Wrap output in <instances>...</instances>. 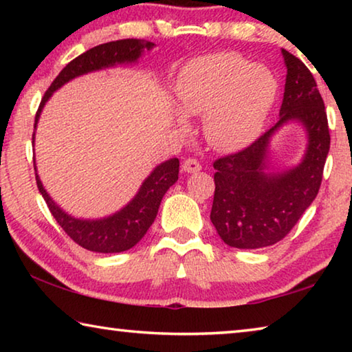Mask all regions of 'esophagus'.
Wrapping results in <instances>:
<instances>
[{"mask_svg": "<svg viewBox=\"0 0 352 352\" xmlns=\"http://www.w3.org/2000/svg\"><path fill=\"white\" fill-rule=\"evenodd\" d=\"M182 169L186 174H194V172H199L201 169V164L195 158H186L182 164Z\"/></svg>", "mask_w": 352, "mask_h": 352, "instance_id": "esophagus-1", "label": "esophagus"}]
</instances>
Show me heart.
<instances>
[{
	"instance_id": "heart-1",
	"label": "heart",
	"mask_w": 352,
	"mask_h": 352,
	"mask_svg": "<svg viewBox=\"0 0 352 352\" xmlns=\"http://www.w3.org/2000/svg\"><path fill=\"white\" fill-rule=\"evenodd\" d=\"M278 91L262 65L236 52L197 57L182 69L177 99L188 115H205L204 130L214 147L236 151L258 136Z\"/></svg>"
}]
</instances>
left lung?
Segmentation results:
<instances>
[{
  "mask_svg": "<svg viewBox=\"0 0 352 352\" xmlns=\"http://www.w3.org/2000/svg\"><path fill=\"white\" fill-rule=\"evenodd\" d=\"M287 67L281 118L248 147L212 163L211 222L226 245L243 250L269 247L284 239L317 197L331 146L324 102L314 76L300 58L283 50ZM298 118L309 135L307 157L298 168L279 176L261 172L271 133Z\"/></svg>",
  "mask_w": 352,
  "mask_h": 352,
  "instance_id": "obj_1",
  "label": "left lung"
}]
</instances>
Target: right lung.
Segmentation results:
<instances>
[{"instance_id":"obj_1","label":"right lung","mask_w":352,"mask_h":352,"mask_svg":"<svg viewBox=\"0 0 352 352\" xmlns=\"http://www.w3.org/2000/svg\"><path fill=\"white\" fill-rule=\"evenodd\" d=\"M152 46L153 43L147 40L124 38L94 46L79 57H76L58 73L54 82L46 90L38 105L37 115H35L34 129L37 126L40 111L43 109L45 102L63 83L80 74L90 73V71L113 67L116 63L135 62L141 56L142 50H151ZM178 168H180L178 158H172L169 162L157 166L152 174L147 177V180L142 183L136 197L124 210L100 220H80L68 216L51 200L37 174H35V182H37L40 194L43 195L46 205L57 220V223L62 226V230L77 245L96 253H121L135 247L144 237L147 230L151 228L155 217H157L163 195L178 180Z\"/></svg>"}]
</instances>
